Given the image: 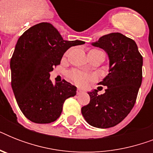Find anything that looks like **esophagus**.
I'll use <instances>...</instances> for the list:
<instances>
[{"label": "esophagus", "instance_id": "34e87169", "mask_svg": "<svg viewBox=\"0 0 153 153\" xmlns=\"http://www.w3.org/2000/svg\"><path fill=\"white\" fill-rule=\"evenodd\" d=\"M82 93V90H80V89H78L77 90V94H80Z\"/></svg>", "mask_w": 153, "mask_h": 153}]
</instances>
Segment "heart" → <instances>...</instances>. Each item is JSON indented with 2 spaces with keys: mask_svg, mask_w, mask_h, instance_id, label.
<instances>
[{
  "mask_svg": "<svg viewBox=\"0 0 153 153\" xmlns=\"http://www.w3.org/2000/svg\"><path fill=\"white\" fill-rule=\"evenodd\" d=\"M91 51H99V50H91ZM103 52V51H102ZM67 52H66L65 55H67ZM70 77H71V79L73 80V81L77 84V85H79V86H84V85H86V82L91 79V77L89 76V75H86L85 74H82L81 72L78 71H73L69 74Z\"/></svg>",
  "mask_w": 153,
  "mask_h": 153,
  "instance_id": "heart-1",
  "label": "heart"
}]
</instances>
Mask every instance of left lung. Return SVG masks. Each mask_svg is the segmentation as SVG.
Instances as JSON below:
<instances>
[{
	"label": "left lung",
	"instance_id": "8db88e82",
	"mask_svg": "<svg viewBox=\"0 0 153 153\" xmlns=\"http://www.w3.org/2000/svg\"><path fill=\"white\" fill-rule=\"evenodd\" d=\"M91 44L106 52L109 73L98 83L107 87L105 93L88 92L91 101L82 107V114L94 127L110 128L123 121L135 105L142 82L143 58L136 42L118 32L105 35Z\"/></svg>",
	"mask_w": 153,
	"mask_h": 153
}]
</instances>
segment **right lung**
Returning <instances> with one entry per match:
<instances>
[{"label":"right lung","instance_id":"right-lung-1","mask_svg":"<svg viewBox=\"0 0 153 153\" xmlns=\"http://www.w3.org/2000/svg\"><path fill=\"white\" fill-rule=\"evenodd\" d=\"M82 40H64L52 25L37 24L23 33L10 61L11 85L24 115L32 122L48 124L59 117L65 100L77 87L64 79L53 84L50 72L63 54Z\"/></svg>","mask_w":153,"mask_h":153}]
</instances>
